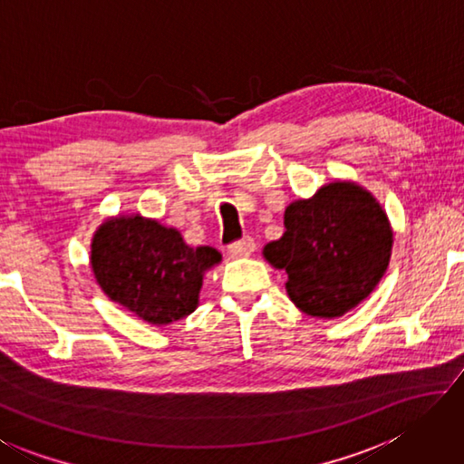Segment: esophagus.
<instances>
[{
  "mask_svg": "<svg viewBox=\"0 0 464 464\" xmlns=\"http://www.w3.org/2000/svg\"><path fill=\"white\" fill-rule=\"evenodd\" d=\"M256 247H257V246H256L254 237H243L241 241L233 243V246L229 247V254H231L233 257H249V256L256 251Z\"/></svg>",
  "mask_w": 464,
  "mask_h": 464,
  "instance_id": "34e87169",
  "label": "esophagus"
}]
</instances>
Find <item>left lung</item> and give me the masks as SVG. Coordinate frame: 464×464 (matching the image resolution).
I'll return each mask as SVG.
<instances>
[{
  "label": "left lung",
  "instance_id": "obj_1",
  "mask_svg": "<svg viewBox=\"0 0 464 464\" xmlns=\"http://www.w3.org/2000/svg\"><path fill=\"white\" fill-rule=\"evenodd\" d=\"M285 231L264 259L288 274L285 292L302 313L336 318L363 302L387 272L393 229L382 203L355 180L320 187L284 210Z\"/></svg>",
  "mask_w": 464,
  "mask_h": 464
}]
</instances>
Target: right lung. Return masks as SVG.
Returning <instances> with one entry per match:
<instances>
[{"label": "right lung", "instance_id": "1", "mask_svg": "<svg viewBox=\"0 0 464 464\" xmlns=\"http://www.w3.org/2000/svg\"><path fill=\"white\" fill-rule=\"evenodd\" d=\"M221 259L215 247L188 246L158 218L120 213L92 233L89 264L109 300L148 324L166 326L195 313L205 274Z\"/></svg>", "mask_w": 464, "mask_h": 464}]
</instances>
